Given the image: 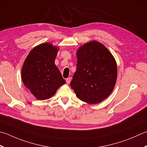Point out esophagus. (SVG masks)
<instances>
[{"instance_id":"34e87169","label":"esophagus","mask_w":147,"mask_h":147,"mask_svg":"<svg viewBox=\"0 0 147 147\" xmlns=\"http://www.w3.org/2000/svg\"><path fill=\"white\" fill-rule=\"evenodd\" d=\"M71 78H67L66 79V83H67V84H69V83H70V82H71Z\"/></svg>"}]
</instances>
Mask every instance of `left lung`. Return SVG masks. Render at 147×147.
I'll use <instances>...</instances> for the list:
<instances>
[{
  "label": "left lung",
  "mask_w": 147,
  "mask_h": 147,
  "mask_svg": "<svg viewBox=\"0 0 147 147\" xmlns=\"http://www.w3.org/2000/svg\"><path fill=\"white\" fill-rule=\"evenodd\" d=\"M117 76L114 57L102 44L93 41L78 50L76 71L70 85L80 100L96 104L111 94Z\"/></svg>",
  "instance_id": "obj_1"
}]
</instances>
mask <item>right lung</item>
Here are the masks:
<instances>
[{"label": "right lung", "instance_id": "add662e5", "mask_svg": "<svg viewBox=\"0 0 147 147\" xmlns=\"http://www.w3.org/2000/svg\"><path fill=\"white\" fill-rule=\"evenodd\" d=\"M57 51L50 43L39 45L30 51L23 65V82L39 100L50 98L65 83L55 64Z\"/></svg>", "mask_w": 147, "mask_h": 147}]
</instances>
